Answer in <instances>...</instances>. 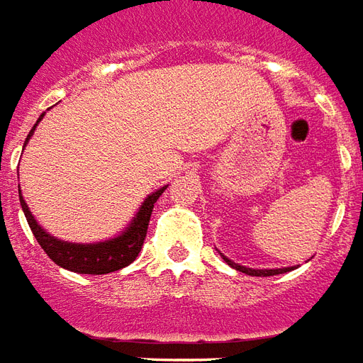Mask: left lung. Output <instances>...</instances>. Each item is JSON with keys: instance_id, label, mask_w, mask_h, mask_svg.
Instances as JSON below:
<instances>
[{"instance_id": "8db88e82", "label": "left lung", "mask_w": 363, "mask_h": 363, "mask_svg": "<svg viewBox=\"0 0 363 363\" xmlns=\"http://www.w3.org/2000/svg\"><path fill=\"white\" fill-rule=\"evenodd\" d=\"M223 256V254H220ZM223 259L227 262L230 268L238 269V272H242L246 276H258V277H268V276H277V274H285V272H291L295 268H276V269H252V268H244L240 264H235L233 259H228L227 256H223Z\"/></svg>"}]
</instances>
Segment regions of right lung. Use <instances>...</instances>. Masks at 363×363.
Masks as SVG:
<instances>
[{
    "mask_svg": "<svg viewBox=\"0 0 363 363\" xmlns=\"http://www.w3.org/2000/svg\"><path fill=\"white\" fill-rule=\"evenodd\" d=\"M45 117V113L38 117L37 125L40 119ZM37 125L30 128L29 136L25 140V146L29 143V138L35 133ZM166 186L160 187L158 191H154L145 199L140 205V209L136 213L130 225H128L119 236L104 240V242L95 244H76V242H64L58 240L46 233L45 228L38 225L33 213H30L29 205L25 203L19 189V201H21L23 213L27 217L33 235L40 244V248L46 252V256L52 259L54 264H58L60 268L70 269V272H78V274H91V276H101V274H109V272H117V269L125 268L128 264H133L138 256V252L143 248L146 238V230H148V223H150V215H152L154 203L158 201V197L164 194Z\"/></svg>",
    "mask_w": 363,
    "mask_h": 363,
    "instance_id": "1",
    "label": "right lung"
}]
</instances>
